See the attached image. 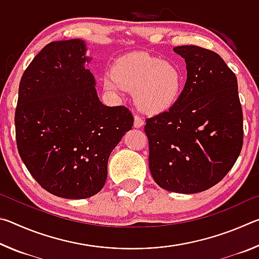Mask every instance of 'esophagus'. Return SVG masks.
<instances>
[{
	"label": "esophagus",
	"instance_id": "34e87169",
	"mask_svg": "<svg viewBox=\"0 0 259 259\" xmlns=\"http://www.w3.org/2000/svg\"><path fill=\"white\" fill-rule=\"evenodd\" d=\"M143 125H144V121L140 119V117H138L137 115H136L135 116V121H134V126H135V128L139 129V128H142Z\"/></svg>",
	"mask_w": 259,
	"mask_h": 259
}]
</instances>
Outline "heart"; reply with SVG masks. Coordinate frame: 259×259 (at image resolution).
Returning a JSON list of instances; mask_svg holds the SVG:
<instances>
[{"label": "heart", "instance_id": "b5f03b06", "mask_svg": "<svg viewBox=\"0 0 259 259\" xmlns=\"http://www.w3.org/2000/svg\"><path fill=\"white\" fill-rule=\"evenodd\" d=\"M184 75L178 65L143 52L124 56L113 72L104 76V88L119 96L134 90V102L140 112L157 115L172 108L181 97Z\"/></svg>", "mask_w": 259, "mask_h": 259}]
</instances>
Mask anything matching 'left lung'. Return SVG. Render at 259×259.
<instances>
[{
	"label": "left lung",
	"instance_id": "obj_1",
	"mask_svg": "<svg viewBox=\"0 0 259 259\" xmlns=\"http://www.w3.org/2000/svg\"><path fill=\"white\" fill-rule=\"evenodd\" d=\"M174 51L187 78L172 108L146 120L152 177L166 191L193 194L226 176L243 144L238 80L222 57L196 46Z\"/></svg>",
	"mask_w": 259,
	"mask_h": 259
}]
</instances>
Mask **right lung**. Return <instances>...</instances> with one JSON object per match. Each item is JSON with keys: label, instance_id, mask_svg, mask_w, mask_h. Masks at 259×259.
I'll use <instances>...</instances> for the list:
<instances>
[{"label": "right lung", "instance_id": "add662e5", "mask_svg": "<svg viewBox=\"0 0 259 259\" xmlns=\"http://www.w3.org/2000/svg\"><path fill=\"white\" fill-rule=\"evenodd\" d=\"M80 38L46 46L19 84L15 124L21 160L51 194L87 199L102 190L108 157L134 125L124 106L100 102Z\"/></svg>", "mask_w": 259, "mask_h": 259}]
</instances>
